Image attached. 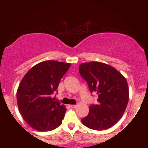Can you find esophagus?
<instances>
[{"label":"esophagus","mask_w":148,"mask_h":148,"mask_svg":"<svg viewBox=\"0 0 148 148\" xmlns=\"http://www.w3.org/2000/svg\"><path fill=\"white\" fill-rule=\"evenodd\" d=\"M69 107H71V108H76V107H77V105H75V104H71V105H69Z\"/></svg>","instance_id":"obj_1"}]
</instances>
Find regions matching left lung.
Masks as SVG:
<instances>
[{"mask_svg":"<svg viewBox=\"0 0 148 148\" xmlns=\"http://www.w3.org/2000/svg\"><path fill=\"white\" fill-rule=\"evenodd\" d=\"M79 74L89 86L91 93L98 95L97 104L89 106V114L81 121L87 127L104 130L122 118L129 100L126 79L116 69L98 62L82 63Z\"/></svg>","mask_w":148,"mask_h":148,"instance_id":"left-lung-1","label":"left lung"}]
</instances>
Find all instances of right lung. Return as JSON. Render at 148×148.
I'll list each match as a JSON object with an SVG mask.
<instances>
[{
  "instance_id": "1",
  "label": "right lung",
  "mask_w": 148,
  "mask_h": 148,
  "mask_svg": "<svg viewBox=\"0 0 148 148\" xmlns=\"http://www.w3.org/2000/svg\"><path fill=\"white\" fill-rule=\"evenodd\" d=\"M70 66L44 61L33 66L22 79L16 93L18 107L23 120L34 130L50 131L62 124L66 110L51 95Z\"/></svg>"
}]
</instances>
